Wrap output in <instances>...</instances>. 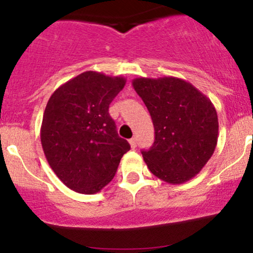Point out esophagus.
<instances>
[{"instance_id": "obj_1", "label": "esophagus", "mask_w": 253, "mask_h": 253, "mask_svg": "<svg viewBox=\"0 0 253 253\" xmlns=\"http://www.w3.org/2000/svg\"><path fill=\"white\" fill-rule=\"evenodd\" d=\"M129 144H130V147H132V149H135V147H136V139L135 138L129 139Z\"/></svg>"}]
</instances>
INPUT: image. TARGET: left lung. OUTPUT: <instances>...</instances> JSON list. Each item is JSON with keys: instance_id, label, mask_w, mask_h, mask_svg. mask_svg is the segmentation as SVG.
I'll list each match as a JSON object with an SVG mask.
<instances>
[{"instance_id": "obj_1", "label": "left lung", "mask_w": 253, "mask_h": 253, "mask_svg": "<svg viewBox=\"0 0 253 253\" xmlns=\"http://www.w3.org/2000/svg\"><path fill=\"white\" fill-rule=\"evenodd\" d=\"M132 85L149 109L155 143L141 151L151 172L181 184L207 164L217 143L215 107L193 84L176 77L135 78Z\"/></svg>"}]
</instances>
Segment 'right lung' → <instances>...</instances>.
<instances>
[{
	"instance_id": "add662e5",
	"label": "right lung",
	"mask_w": 253,
	"mask_h": 253,
	"mask_svg": "<svg viewBox=\"0 0 253 253\" xmlns=\"http://www.w3.org/2000/svg\"><path fill=\"white\" fill-rule=\"evenodd\" d=\"M125 84L124 77L85 71L60 85L46 104L40 129L43 153L58 178L77 193L106 187L130 149L108 112Z\"/></svg>"
}]
</instances>
